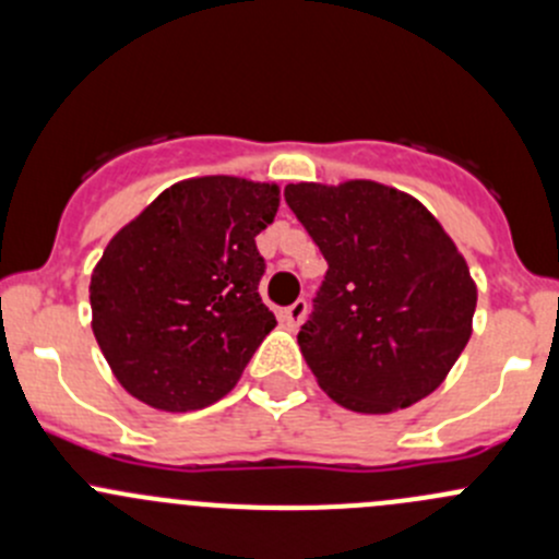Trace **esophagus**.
I'll use <instances>...</instances> for the list:
<instances>
[{
    "label": "esophagus",
    "mask_w": 559,
    "mask_h": 559,
    "mask_svg": "<svg viewBox=\"0 0 559 559\" xmlns=\"http://www.w3.org/2000/svg\"><path fill=\"white\" fill-rule=\"evenodd\" d=\"M306 316H308V302L297 300V302H292L289 308H284V311H281V321H284L289 330H297V326L306 321Z\"/></svg>",
    "instance_id": "1"
}]
</instances>
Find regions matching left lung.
<instances>
[{"mask_svg":"<svg viewBox=\"0 0 559 559\" xmlns=\"http://www.w3.org/2000/svg\"><path fill=\"white\" fill-rule=\"evenodd\" d=\"M286 205L326 259L297 343L343 408L389 414L436 392L465 348L476 284L438 218L376 180L289 183Z\"/></svg>","mask_w":559,"mask_h":559,"instance_id":"left-lung-1","label":"left lung"}]
</instances>
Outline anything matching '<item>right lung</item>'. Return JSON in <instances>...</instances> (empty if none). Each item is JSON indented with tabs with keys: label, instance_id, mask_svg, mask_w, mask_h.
<instances>
[{
	"label": "right lung",
	"instance_id": "add662e5",
	"mask_svg": "<svg viewBox=\"0 0 559 559\" xmlns=\"http://www.w3.org/2000/svg\"><path fill=\"white\" fill-rule=\"evenodd\" d=\"M281 189L233 175L173 183L118 229L92 273V330L118 384L159 411L233 392L275 326L257 235Z\"/></svg>",
	"mask_w": 559,
	"mask_h": 559
}]
</instances>
